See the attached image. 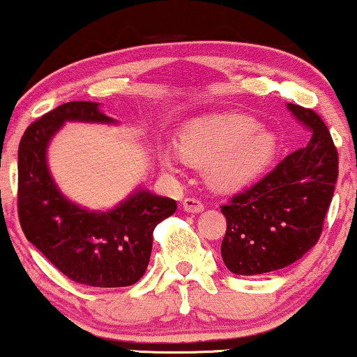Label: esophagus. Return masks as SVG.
Here are the masks:
<instances>
[{"mask_svg": "<svg viewBox=\"0 0 357 357\" xmlns=\"http://www.w3.org/2000/svg\"><path fill=\"white\" fill-rule=\"evenodd\" d=\"M183 210L188 213H202L204 210V204L196 198L183 199Z\"/></svg>", "mask_w": 357, "mask_h": 357, "instance_id": "1", "label": "esophagus"}]
</instances>
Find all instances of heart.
Here are the masks:
<instances>
[{"instance_id":"b5f03b06","label":"heart","mask_w":357,"mask_h":357,"mask_svg":"<svg viewBox=\"0 0 357 357\" xmlns=\"http://www.w3.org/2000/svg\"><path fill=\"white\" fill-rule=\"evenodd\" d=\"M174 153L159 149V161L171 173L179 162L208 166L206 176L213 188L235 191L255 183L277 154V137L247 116H213L188 122L179 130Z\"/></svg>"}]
</instances>
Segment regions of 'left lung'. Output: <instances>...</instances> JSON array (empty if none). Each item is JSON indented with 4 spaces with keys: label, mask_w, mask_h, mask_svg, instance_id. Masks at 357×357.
Returning <instances> with one entry per match:
<instances>
[{
    "label": "left lung",
    "mask_w": 357,
    "mask_h": 357,
    "mask_svg": "<svg viewBox=\"0 0 357 357\" xmlns=\"http://www.w3.org/2000/svg\"><path fill=\"white\" fill-rule=\"evenodd\" d=\"M287 109L312 132L310 141L221 206V257L236 275L275 272L304 257L317 243L333 199L339 158L331 132L314 110Z\"/></svg>",
    "instance_id": "1"
}]
</instances>
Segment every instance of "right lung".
Instances as JSON below:
<instances>
[{"mask_svg": "<svg viewBox=\"0 0 357 357\" xmlns=\"http://www.w3.org/2000/svg\"><path fill=\"white\" fill-rule=\"evenodd\" d=\"M65 122L116 124L97 102H67L24 130L18 147L22 230L77 284L100 289L136 284L149 264L155 225L173 215L176 202L141 188L109 211H90L65 198L47 165V147Z\"/></svg>", "mask_w": 357, "mask_h": 357, "instance_id": "obj_1", "label": "right lung"}]
</instances>
